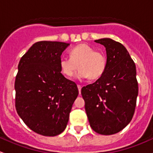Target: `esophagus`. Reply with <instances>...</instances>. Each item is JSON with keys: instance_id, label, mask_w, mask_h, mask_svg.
Returning <instances> with one entry per match:
<instances>
[{"instance_id": "esophagus-1", "label": "esophagus", "mask_w": 153, "mask_h": 153, "mask_svg": "<svg viewBox=\"0 0 153 153\" xmlns=\"http://www.w3.org/2000/svg\"><path fill=\"white\" fill-rule=\"evenodd\" d=\"M77 88H78V90H79V94L81 93V89H82V86L80 85H77Z\"/></svg>"}]
</instances>
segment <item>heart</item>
<instances>
[{
  "mask_svg": "<svg viewBox=\"0 0 153 153\" xmlns=\"http://www.w3.org/2000/svg\"><path fill=\"white\" fill-rule=\"evenodd\" d=\"M71 56H62L59 65L62 72L65 76L71 77L75 71L80 69L75 75L80 80L90 78L97 79L105 72L107 59L100 51H94V48L85 43H82L71 50Z\"/></svg>",
  "mask_w": 153,
  "mask_h": 153,
  "instance_id": "heart-1",
  "label": "heart"
}]
</instances>
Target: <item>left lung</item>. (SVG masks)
Returning <instances> with one entry per match:
<instances>
[{
	"label": "left lung",
	"mask_w": 153,
	"mask_h": 153,
	"mask_svg": "<svg viewBox=\"0 0 153 153\" xmlns=\"http://www.w3.org/2000/svg\"><path fill=\"white\" fill-rule=\"evenodd\" d=\"M105 47L107 65L95 82L82 88L91 128L99 134L119 133L132 120L138 87L135 65L125 47L110 38L95 40Z\"/></svg>",
	"instance_id": "1"
}]
</instances>
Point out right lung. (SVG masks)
<instances>
[{"instance_id": "add662e5", "label": "right lung", "mask_w": 153, "mask_h": 153, "mask_svg": "<svg viewBox=\"0 0 153 153\" xmlns=\"http://www.w3.org/2000/svg\"><path fill=\"white\" fill-rule=\"evenodd\" d=\"M69 45L35 42L18 64L15 82L17 112L31 130L45 136L64 131L79 94L76 83L61 74V54Z\"/></svg>"}]
</instances>
